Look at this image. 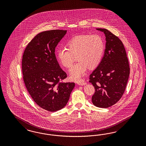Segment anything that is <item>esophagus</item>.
<instances>
[{"instance_id":"esophagus-1","label":"esophagus","mask_w":146,"mask_h":146,"mask_svg":"<svg viewBox=\"0 0 146 146\" xmlns=\"http://www.w3.org/2000/svg\"><path fill=\"white\" fill-rule=\"evenodd\" d=\"M77 84L80 85V86H84V85L86 84V82L84 81H79L77 82Z\"/></svg>"}]
</instances>
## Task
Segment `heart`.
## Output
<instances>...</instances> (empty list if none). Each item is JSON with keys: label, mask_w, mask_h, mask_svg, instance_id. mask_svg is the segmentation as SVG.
<instances>
[{"label": "heart", "mask_w": 146, "mask_h": 146, "mask_svg": "<svg viewBox=\"0 0 146 146\" xmlns=\"http://www.w3.org/2000/svg\"><path fill=\"white\" fill-rule=\"evenodd\" d=\"M66 45L68 49H58L57 56L62 65L68 68L76 56L78 62L69 71L71 79L74 80L80 79L88 68L92 69L100 64L105 48L104 40L98 34L76 36L67 43Z\"/></svg>", "instance_id": "1"}]
</instances>
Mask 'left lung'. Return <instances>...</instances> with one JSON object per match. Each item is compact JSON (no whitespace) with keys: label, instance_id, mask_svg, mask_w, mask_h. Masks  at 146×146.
<instances>
[{"label":"left lung","instance_id":"obj_1","mask_svg":"<svg viewBox=\"0 0 146 146\" xmlns=\"http://www.w3.org/2000/svg\"><path fill=\"white\" fill-rule=\"evenodd\" d=\"M106 36L104 56L97 68L91 73L89 82L95 88L92 102L95 106L107 108L122 97L129 75L128 58L123 43L106 29L97 28Z\"/></svg>","mask_w":146,"mask_h":146}]
</instances>
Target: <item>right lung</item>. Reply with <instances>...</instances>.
Here are the masks:
<instances>
[{"label":"right lung","mask_w":146,"mask_h":146,"mask_svg":"<svg viewBox=\"0 0 146 146\" xmlns=\"http://www.w3.org/2000/svg\"><path fill=\"white\" fill-rule=\"evenodd\" d=\"M67 31L52 30L38 34L27 45L23 54V79L36 103L54 112L66 106L74 82H63L66 73L59 66L55 48Z\"/></svg>","instance_id":"right-lung-1"}]
</instances>
